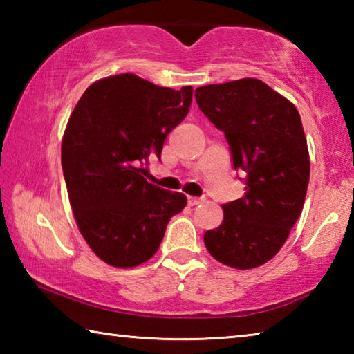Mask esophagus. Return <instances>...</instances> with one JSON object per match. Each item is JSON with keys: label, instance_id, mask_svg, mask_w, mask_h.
<instances>
[{"label": "esophagus", "instance_id": "obj_1", "mask_svg": "<svg viewBox=\"0 0 354 354\" xmlns=\"http://www.w3.org/2000/svg\"><path fill=\"white\" fill-rule=\"evenodd\" d=\"M201 201H203V198H196V196H189L187 198L189 206H198Z\"/></svg>", "mask_w": 354, "mask_h": 354}]
</instances>
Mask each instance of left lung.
<instances>
[{"label": "left lung", "instance_id": "obj_1", "mask_svg": "<svg viewBox=\"0 0 354 354\" xmlns=\"http://www.w3.org/2000/svg\"><path fill=\"white\" fill-rule=\"evenodd\" d=\"M195 98L245 175L243 196L221 206L223 221L206 231L205 245L227 267L256 268L278 253L303 211L310 162L301 118L254 77L198 87Z\"/></svg>", "mask_w": 354, "mask_h": 354}]
</instances>
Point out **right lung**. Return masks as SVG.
Masks as SVG:
<instances>
[{
    "mask_svg": "<svg viewBox=\"0 0 354 354\" xmlns=\"http://www.w3.org/2000/svg\"><path fill=\"white\" fill-rule=\"evenodd\" d=\"M194 88L159 87L133 73L93 82L62 139V170L82 237L101 261L131 268L158 251L184 194L147 181L149 159L187 115Z\"/></svg>",
    "mask_w": 354,
    "mask_h": 354,
    "instance_id": "obj_1",
    "label": "right lung"
}]
</instances>
